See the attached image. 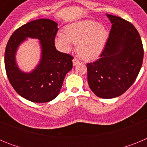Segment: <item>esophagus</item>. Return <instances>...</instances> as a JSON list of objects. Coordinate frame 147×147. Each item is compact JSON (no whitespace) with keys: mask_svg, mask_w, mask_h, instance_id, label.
I'll use <instances>...</instances> for the list:
<instances>
[{"mask_svg":"<svg viewBox=\"0 0 147 147\" xmlns=\"http://www.w3.org/2000/svg\"><path fill=\"white\" fill-rule=\"evenodd\" d=\"M79 62H80V61L78 60L77 59H76V58H74V59H73V65H74V66L76 65Z\"/></svg>","mask_w":147,"mask_h":147,"instance_id":"1","label":"esophagus"}]
</instances>
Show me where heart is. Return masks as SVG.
<instances>
[{"label":"heart","instance_id":"heart-1","mask_svg":"<svg viewBox=\"0 0 147 147\" xmlns=\"http://www.w3.org/2000/svg\"><path fill=\"white\" fill-rule=\"evenodd\" d=\"M65 33L58 32L55 37L57 47L62 52H68L74 42L83 59L93 60L103 52L109 37L107 28L94 20H85L67 26Z\"/></svg>","mask_w":147,"mask_h":147}]
</instances>
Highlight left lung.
Listing matches in <instances>:
<instances>
[{
    "label": "left lung",
    "mask_w": 147,
    "mask_h": 147,
    "mask_svg": "<svg viewBox=\"0 0 147 147\" xmlns=\"http://www.w3.org/2000/svg\"><path fill=\"white\" fill-rule=\"evenodd\" d=\"M112 27L98 60L87 64L88 82L96 96L113 98L124 93L136 81L142 65L144 49L132 23L107 14Z\"/></svg>",
    "instance_id": "1"
}]
</instances>
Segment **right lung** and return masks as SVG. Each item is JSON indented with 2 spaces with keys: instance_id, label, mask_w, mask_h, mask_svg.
I'll return each instance as SVG.
<instances>
[{
  "instance_id": "obj_1",
  "label": "right lung",
  "mask_w": 147,
  "mask_h": 147,
  "mask_svg": "<svg viewBox=\"0 0 147 147\" xmlns=\"http://www.w3.org/2000/svg\"><path fill=\"white\" fill-rule=\"evenodd\" d=\"M58 24L49 19H38L22 26L12 34L6 45L4 62L7 77L18 94L30 102H49L59 93L65 76L73 67L71 55L56 49L54 39ZM27 38L40 41L41 58L31 72L21 71L16 62L20 45Z\"/></svg>"
}]
</instances>
